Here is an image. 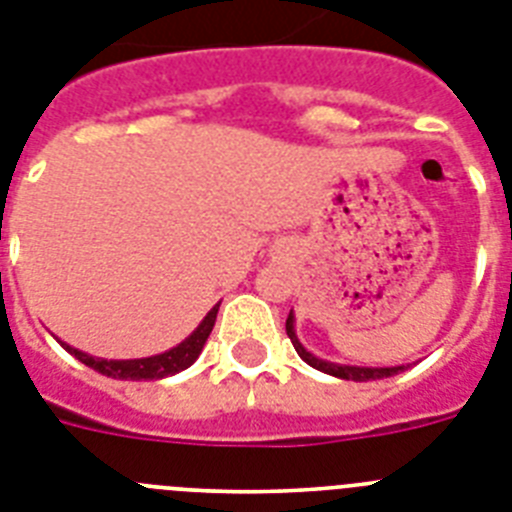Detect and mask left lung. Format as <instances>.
Instances as JSON below:
<instances>
[{"label": "left lung", "mask_w": 512, "mask_h": 512, "mask_svg": "<svg viewBox=\"0 0 512 512\" xmlns=\"http://www.w3.org/2000/svg\"><path fill=\"white\" fill-rule=\"evenodd\" d=\"M286 333H289L291 343H294L296 354L302 356L304 362L309 367L320 369L325 375H333V377H341V380H354V382H369V380H382V377H393L398 375L403 367H351V364H336V362H325V359H317L315 354H309L304 349L299 338H296V330H294V312H289V320H286Z\"/></svg>", "instance_id": "8db88e82"}]
</instances>
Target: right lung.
Listing matches in <instances>:
<instances>
[{
    "label": "right lung",
    "instance_id": "right-lung-1",
    "mask_svg": "<svg viewBox=\"0 0 512 512\" xmlns=\"http://www.w3.org/2000/svg\"><path fill=\"white\" fill-rule=\"evenodd\" d=\"M216 315H218V304L210 309L205 320L192 330L190 338H184L179 346L174 349L163 351V354L156 356H145V359H98V356L83 354V351L72 349L67 343H62L64 349L70 351L75 359L85 364V367L96 369L101 375L114 377V380H163V377L176 375V372H182L190 364H195V359L203 351L205 341H208L210 330L216 325Z\"/></svg>",
    "mask_w": 512,
    "mask_h": 512
}]
</instances>
